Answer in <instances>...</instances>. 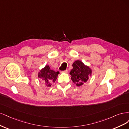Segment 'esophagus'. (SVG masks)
<instances>
[{"instance_id": "1", "label": "esophagus", "mask_w": 129, "mask_h": 129, "mask_svg": "<svg viewBox=\"0 0 129 129\" xmlns=\"http://www.w3.org/2000/svg\"><path fill=\"white\" fill-rule=\"evenodd\" d=\"M61 72H63V73H68V70H65L64 71H61Z\"/></svg>"}]
</instances>
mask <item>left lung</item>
Instances as JSON below:
<instances>
[{
  "mask_svg": "<svg viewBox=\"0 0 129 129\" xmlns=\"http://www.w3.org/2000/svg\"><path fill=\"white\" fill-rule=\"evenodd\" d=\"M73 69L70 72L71 79L77 86H80L88 80V76L91 75L92 70L85 66L80 60H76L73 63Z\"/></svg>",
  "mask_w": 129,
  "mask_h": 129,
  "instance_id": "obj_1",
  "label": "left lung"
}]
</instances>
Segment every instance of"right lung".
I'll use <instances>...</instances> for the list:
<instances>
[{"label":"right lung","mask_w":129,"mask_h":129,"mask_svg":"<svg viewBox=\"0 0 129 129\" xmlns=\"http://www.w3.org/2000/svg\"><path fill=\"white\" fill-rule=\"evenodd\" d=\"M59 73V72L54 71L53 70L50 69L48 65H46L40 71L38 77L45 82V86L47 87H50L52 83L56 81L58 74Z\"/></svg>","instance_id":"1"}]
</instances>
